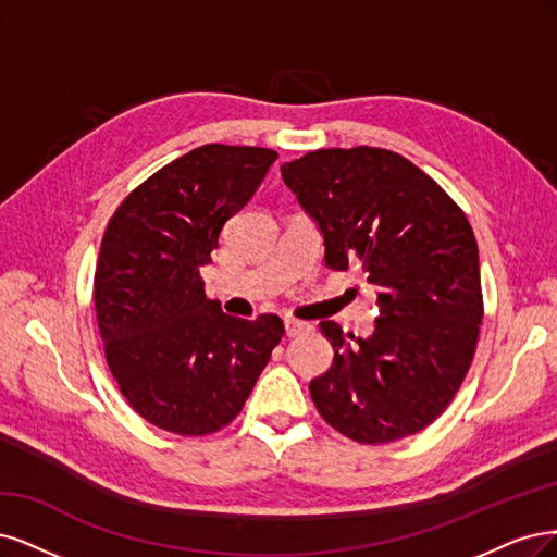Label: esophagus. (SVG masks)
I'll use <instances>...</instances> for the list:
<instances>
[{"mask_svg": "<svg viewBox=\"0 0 557 557\" xmlns=\"http://www.w3.org/2000/svg\"><path fill=\"white\" fill-rule=\"evenodd\" d=\"M310 326L305 324V321H298V319H284V331H286V337H296L300 333L308 331Z\"/></svg>", "mask_w": 557, "mask_h": 557, "instance_id": "obj_1", "label": "esophagus"}]
</instances>
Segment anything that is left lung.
Segmentation results:
<instances>
[{
	"label": "left lung",
	"instance_id": "obj_1",
	"mask_svg": "<svg viewBox=\"0 0 557 557\" xmlns=\"http://www.w3.org/2000/svg\"><path fill=\"white\" fill-rule=\"evenodd\" d=\"M317 222L333 271L376 286L370 337L321 321L333 366L310 382L317 411L345 437L386 444L433 423L468 374L483 294L474 231L430 175L382 148L314 150L282 166Z\"/></svg>",
	"mask_w": 557,
	"mask_h": 557
}]
</instances>
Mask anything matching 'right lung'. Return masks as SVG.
Listing matches in <instances>:
<instances>
[{
    "label": "right lung",
    "mask_w": 557,
    "mask_h": 557,
    "mask_svg": "<svg viewBox=\"0 0 557 557\" xmlns=\"http://www.w3.org/2000/svg\"><path fill=\"white\" fill-rule=\"evenodd\" d=\"M275 159L252 146L194 148L140 183L103 231L95 308L106 363L136 414L169 433L228 425L284 335L277 314H224L199 273Z\"/></svg>",
    "instance_id": "1"
}]
</instances>
